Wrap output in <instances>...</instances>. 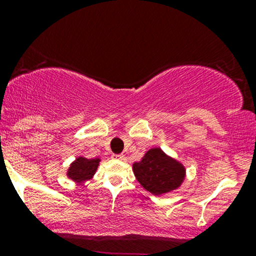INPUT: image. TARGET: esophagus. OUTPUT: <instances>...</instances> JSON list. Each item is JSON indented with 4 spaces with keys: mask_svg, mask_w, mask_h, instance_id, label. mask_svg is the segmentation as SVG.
<instances>
[{
    "mask_svg": "<svg viewBox=\"0 0 256 256\" xmlns=\"http://www.w3.org/2000/svg\"><path fill=\"white\" fill-rule=\"evenodd\" d=\"M112 158H116V160H124L125 158V156L122 154H114V155H112Z\"/></svg>",
    "mask_w": 256,
    "mask_h": 256,
    "instance_id": "34e87169",
    "label": "esophagus"
}]
</instances>
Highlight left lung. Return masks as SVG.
I'll return each mask as SVG.
<instances>
[{"label": "left lung", "instance_id": "left-lung-1", "mask_svg": "<svg viewBox=\"0 0 256 256\" xmlns=\"http://www.w3.org/2000/svg\"><path fill=\"white\" fill-rule=\"evenodd\" d=\"M132 170L138 183L156 196L178 189L185 178L183 164L160 148L149 149L142 160L132 165Z\"/></svg>", "mask_w": 256, "mask_h": 256}]
</instances>
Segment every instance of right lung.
I'll return each mask as SVG.
<instances>
[{"instance_id": "obj_1", "label": "right lung", "mask_w": 256, "mask_h": 256, "mask_svg": "<svg viewBox=\"0 0 256 256\" xmlns=\"http://www.w3.org/2000/svg\"><path fill=\"white\" fill-rule=\"evenodd\" d=\"M100 161H101L100 158H86L79 156L70 166L68 171H67V177L76 183L89 180L98 171Z\"/></svg>"}]
</instances>
